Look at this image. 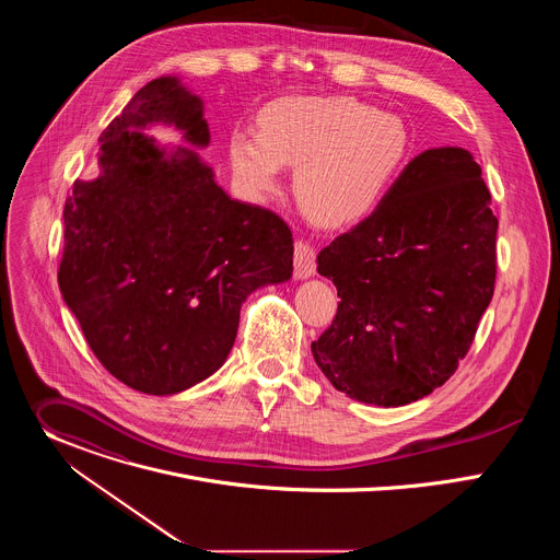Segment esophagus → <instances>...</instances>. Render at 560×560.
Returning <instances> with one entry per match:
<instances>
[{"label": "esophagus", "instance_id": "esophagus-1", "mask_svg": "<svg viewBox=\"0 0 560 560\" xmlns=\"http://www.w3.org/2000/svg\"><path fill=\"white\" fill-rule=\"evenodd\" d=\"M316 266H314V250L310 244L305 242H296L294 244V277L299 281H305L310 277H314Z\"/></svg>", "mask_w": 560, "mask_h": 560}]
</instances>
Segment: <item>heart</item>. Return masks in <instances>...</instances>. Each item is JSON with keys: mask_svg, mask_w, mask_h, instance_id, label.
I'll list each match as a JSON object with an SVG mask.
<instances>
[{"mask_svg": "<svg viewBox=\"0 0 560 560\" xmlns=\"http://www.w3.org/2000/svg\"><path fill=\"white\" fill-rule=\"evenodd\" d=\"M410 152V132L396 115L350 97H281L259 113V135L236 130L230 168L242 190L264 201L294 171V192L312 221L343 228L370 217Z\"/></svg>", "mask_w": 560, "mask_h": 560, "instance_id": "obj_1", "label": "heart"}]
</instances>
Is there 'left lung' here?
I'll return each mask as SVG.
<instances>
[{"mask_svg": "<svg viewBox=\"0 0 560 560\" xmlns=\"http://www.w3.org/2000/svg\"><path fill=\"white\" fill-rule=\"evenodd\" d=\"M490 199L469 150L432 148L368 219L318 253L316 272L341 301L312 357L339 392L398 408L454 374L494 294Z\"/></svg>", "mask_w": 560, "mask_h": 560, "instance_id": "left-lung-1", "label": "left lung"}]
</instances>
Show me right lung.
Here are the masks:
<instances>
[{
    "instance_id": "add662e5",
    "label": "right lung",
    "mask_w": 560,
    "mask_h": 560,
    "mask_svg": "<svg viewBox=\"0 0 560 560\" xmlns=\"http://www.w3.org/2000/svg\"><path fill=\"white\" fill-rule=\"evenodd\" d=\"M154 125L187 145L156 142ZM100 143V177L66 199L59 290L115 378L177 394L225 363L242 303L290 281L292 232L217 184L203 100L175 74L137 91Z\"/></svg>"
}]
</instances>
